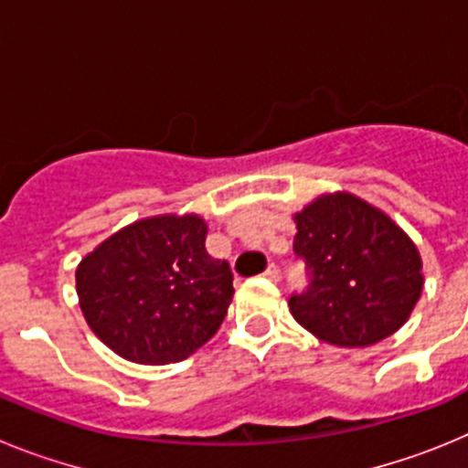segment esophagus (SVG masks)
Masks as SVG:
<instances>
[{
    "instance_id": "34e87169",
    "label": "esophagus",
    "mask_w": 468,
    "mask_h": 468,
    "mask_svg": "<svg viewBox=\"0 0 468 468\" xmlns=\"http://www.w3.org/2000/svg\"><path fill=\"white\" fill-rule=\"evenodd\" d=\"M264 276H267V279H270V281H279V279H281V271H279V267H276V264L271 262L270 267H267V271H264Z\"/></svg>"
}]
</instances>
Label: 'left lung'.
<instances>
[{
	"mask_svg": "<svg viewBox=\"0 0 468 468\" xmlns=\"http://www.w3.org/2000/svg\"><path fill=\"white\" fill-rule=\"evenodd\" d=\"M292 253L307 285L288 300L291 314L318 340L367 346L408 321L420 300L415 243L382 210L351 194L316 198L295 215Z\"/></svg>",
	"mask_w": 468,
	"mask_h": 468,
	"instance_id": "left-lung-1",
	"label": "left lung"
}]
</instances>
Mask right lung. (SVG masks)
<instances>
[{"instance_id": "1", "label": "right lung", "mask_w": 468, "mask_h": 468, "mask_svg": "<svg viewBox=\"0 0 468 468\" xmlns=\"http://www.w3.org/2000/svg\"><path fill=\"white\" fill-rule=\"evenodd\" d=\"M227 260L206 253V222L159 215L112 234L77 267L86 324L133 363L183 361L218 333L234 295Z\"/></svg>"}]
</instances>
